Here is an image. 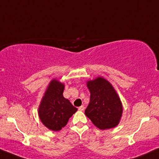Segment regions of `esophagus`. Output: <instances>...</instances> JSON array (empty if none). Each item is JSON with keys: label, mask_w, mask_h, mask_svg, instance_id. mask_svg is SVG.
<instances>
[{"label": "esophagus", "mask_w": 159, "mask_h": 159, "mask_svg": "<svg viewBox=\"0 0 159 159\" xmlns=\"http://www.w3.org/2000/svg\"><path fill=\"white\" fill-rule=\"evenodd\" d=\"M84 110V107L83 106V105H81V106L78 107V111H83Z\"/></svg>", "instance_id": "34e87169"}]
</instances>
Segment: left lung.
Masks as SVG:
<instances>
[{
  "mask_svg": "<svg viewBox=\"0 0 159 159\" xmlns=\"http://www.w3.org/2000/svg\"><path fill=\"white\" fill-rule=\"evenodd\" d=\"M90 99L84 114L101 130L112 129L120 123L123 105L116 90L106 79L98 77L87 82Z\"/></svg>",
  "mask_w": 159,
  "mask_h": 159,
  "instance_id": "left-lung-1",
  "label": "left lung"
}]
</instances>
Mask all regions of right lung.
Listing matches in <instances>:
<instances>
[{
	"label": "right lung",
	"mask_w": 159,
	"mask_h": 159,
	"mask_svg": "<svg viewBox=\"0 0 159 159\" xmlns=\"http://www.w3.org/2000/svg\"><path fill=\"white\" fill-rule=\"evenodd\" d=\"M64 84L56 79L49 83L41 100L38 114L43 125L50 130L60 131L78 109L63 97Z\"/></svg>",
	"instance_id": "right-lung-1"
}]
</instances>
